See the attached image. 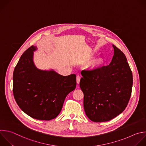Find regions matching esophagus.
<instances>
[{"mask_svg": "<svg viewBox=\"0 0 146 146\" xmlns=\"http://www.w3.org/2000/svg\"><path fill=\"white\" fill-rule=\"evenodd\" d=\"M80 79H81V77L80 76H77L76 77V81H77V84H80Z\"/></svg>", "mask_w": 146, "mask_h": 146, "instance_id": "esophagus-1", "label": "esophagus"}]
</instances>
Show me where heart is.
<instances>
[{
  "label": "heart",
  "instance_id": "b5f03b06",
  "mask_svg": "<svg viewBox=\"0 0 146 146\" xmlns=\"http://www.w3.org/2000/svg\"><path fill=\"white\" fill-rule=\"evenodd\" d=\"M104 63L103 59L102 57H98L94 60H93L89 64V68L91 70H96L97 69L99 68Z\"/></svg>",
  "mask_w": 146,
  "mask_h": 146
}]
</instances>
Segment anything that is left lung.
Masks as SVG:
<instances>
[{"label":"left lung","mask_w":146,"mask_h":146,"mask_svg":"<svg viewBox=\"0 0 146 146\" xmlns=\"http://www.w3.org/2000/svg\"><path fill=\"white\" fill-rule=\"evenodd\" d=\"M112 46L114 54L108 66L81 72L80 86L84 93V108L94 122L107 121L121 113L131 95L133 78L127 58Z\"/></svg>","instance_id":"obj_1"}]
</instances>
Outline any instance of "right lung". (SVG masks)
<instances>
[{
	"instance_id": "add662e5",
	"label": "right lung",
	"mask_w": 146,
	"mask_h": 146,
	"mask_svg": "<svg viewBox=\"0 0 146 146\" xmlns=\"http://www.w3.org/2000/svg\"><path fill=\"white\" fill-rule=\"evenodd\" d=\"M32 46L21 56L13 73V93L20 108L32 118L50 120L60 113L66 96L76 87L74 74L64 76L36 67Z\"/></svg>"
}]
</instances>
